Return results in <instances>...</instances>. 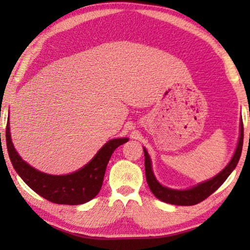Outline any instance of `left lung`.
<instances>
[{
	"label": "left lung",
	"mask_w": 250,
	"mask_h": 250,
	"mask_svg": "<svg viewBox=\"0 0 250 250\" xmlns=\"http://www.w3.org/2000/svg\"><path fill=\"white\" fill-rule=\"evenodd\" d=\"M243 142H244V125L243 120L242 125H240V137L238 141V146L235 151V154L230 160L228 166L224 168V170L217 174L211 180L204 182V183L198 184L197 186L189 189H185V191H177V189H171L161 185L153 175L151 167V161L150 156L147 154L146 149H143L145 152V167H146V177L147 185L151 189V192L154 194L155 197L159 200L168 203V204L173 205H182V206H191L196 205L198 203L206 200L207 197L211 195L216 189L221 186L226 179L229 176L230 173L234 171L237 163H238L240 154H242L243 149Z\"/></svg>",
	"instance_id": "8db88e82"
}]
</instances>
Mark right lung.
Instances as JSON below:
<instances>
[{
	"label": "right lung",
	"mask_w": 250,
	"mask_h": 250,
	"mask_svg": "<svg viewBox=\"0 0 250 250\" xmlns=\"http://www.w3.org/2000/svg\"><path fill=\"white\" fill-rule=\"evenodd\" d=\"M5 138L12 166L25 183L45 200L64 205L83 204L92 200L103 186L105 167L113 151L128 141L126 138L110 140L101 147L95 158L79 171L67 175H49L35 170L21 159L11 141L8 122Z\"/></svg>",
	"instance_id": "1"
}]
</instances>
